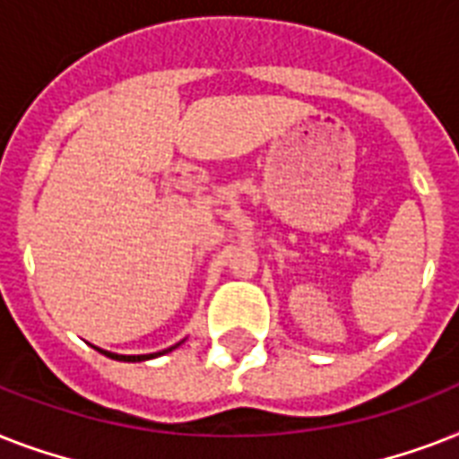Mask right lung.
I'll use <instances>...</instances> for the list:
<instances>
[{
    "instance_id": "1",
    "label": "right lung",
    "mask_w": 459,
    "mask_h": 459,
    "mask_svg": "<svg viewBox=\"0 0 459 459\" xmlns=\"http://www.w3.org/2000/svg\"><path fill=\"white\" fill-rule=\"evenodd\" d=\"M173 348L164 350V352H171ZM100 352H104V350H100ZM164 352H157V355H164ZM107 357H111V359H118V362H143V359H152V357L157 355H114V352H104Z\"/></svg>"
}]
</instances>
